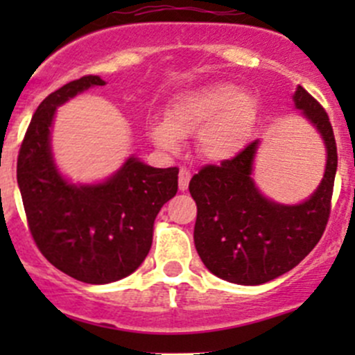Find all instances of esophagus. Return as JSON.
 Here are the masks:
<instances>
[{"label":"esophagus","instance_id":"esophagus-1","mask_svg":"<svg viewBox=\"0 0 355 355\" xmlns=\"http://www.w3.org/2000/svg\"><path fill=\"white\" fill-rule=\"evenodd\" d=\"M191 171L187 168H180V173H178V189L182 192H185L189 189V182H191Z\"/></svg>","mask_w":355,"mask_h":355}]
</instances>
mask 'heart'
<instances>
[{"instance_id": "b5f03b06", "label": "heart", "mask_w": 355, "mask_h": 355, "mask_svg": "<svg viewBox=\"0 0 355 355\" xmlns=\"http://www.w3.org/2000/svg\"><path fill=\"white\" fill-rule=\"evenodd\" d=\"M256 101L232 84H211L178 94L168 106L164 121L151 127L153 142L173 151L180 139L199 134L200 156L214 163L237 157L252 135Z\"/></svg>"}]
</instances>
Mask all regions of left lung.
I'll list each match as a JSON object with an SVG mask.
<instances>
[{"label":"left lung","instance_id":"8db88e82","mask_svg":"<svg viewBox=\"0 0 355 355\" xmlns=\"http://www.w3.org/2000/svg\"><path fill=\"white\" fill-rule=\"evenodd\" d=\"M293 105L321 135L327 149L324 175L316 191L299 204L266 198L254 182L259 139L220 166H204L189 191L198 204L194 244L204 266L221 280L261 285L295 268L320 242L336 173V144L327 111L304 87Z\"/></svg>","mask_w":355,"mask_h":355}]
</instances>
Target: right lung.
<instances>
[{
	"label": "right lung",
	"mask_w": 355,
	"mask_h": 355,
	"mask_svg": "<svg viewBox=\"0 0 355 355\" xmlns=\"http://www.w3.org/2000/svg\"><path fill=\"white\" fill-rule=\"evenodd\" d=\"M106 82L71 80L39 105L17 161V182L28 228L42 256L78 282L111 284L134 273L153 244V227L178 189V168H153L127 157L99 184H71L53 157L56 108Z\"/></svg>",
	"instance_id": "obj_1"
}]
</instances>
